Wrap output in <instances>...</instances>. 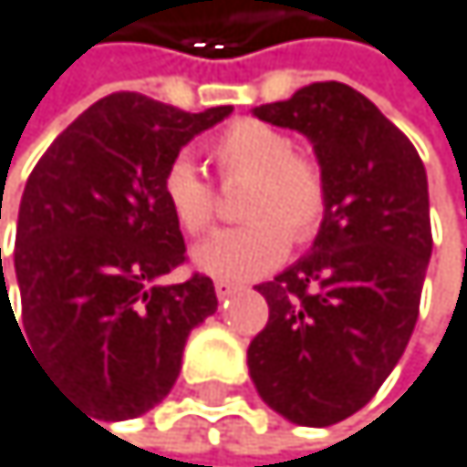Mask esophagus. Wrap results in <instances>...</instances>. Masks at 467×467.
<instances>
[{"label": "esophagus", "mask_w": 467, "mask_h": 467, "mask_svg": "<svg viewBox=\"0 0 467 467\" xmlns=\"http://www.w3.org/2000/svg\"><path fill=\"white\" fill-rule=\"evenodd\" d=\"M238 289H241V286H238V284H232V280H215V295H218L221 300L232 297Z\"/></svg>", "instance_id": "esophagus-1"}]
</instances>
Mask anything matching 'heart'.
<instances>
[{"label": "heart", "instance_id": "heart-1", "mask_svg": "<svg viewBox=\"0 0 467 467\" xmlns=\"http://www.w3.org/2000/svg\"><path fill=\"white\" fill-rule=\"evenodd\" d=\"M218 175L249 181L244 226L223 229L195 246L201 272L221 280H254L286 261L289 244H309L328 213L326 170L312 152L295 150V139L261 119H238L213 139ZM161 195L175 223L187 235H203L218 218L213 181L190 155H175L164 167Z\"/></svg>", "mask_w": 467, "mask_h": 467}]
</instances>
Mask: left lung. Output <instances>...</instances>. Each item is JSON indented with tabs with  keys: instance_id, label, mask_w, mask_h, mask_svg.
<instances>
[{
	"instance_id": "obj_1",
	"label": "left lung",
	"mask_w": 467,
	"mask_h": 467,
	"mask_svg": "<svg viewBox=\"0 0 467 467\" xmlns=\"http://www.w3.org/2000/svg\"><path fill=\"white\" fill-rule=\"evenodd\" d=\"M254 116L315 144L328 213L312 252L257 286L269 323L249 343V374L286 420L335 425L377 394L411 340L434 246L425 167L406 132L340 81Z\"/></svg>"
}]
</instances>
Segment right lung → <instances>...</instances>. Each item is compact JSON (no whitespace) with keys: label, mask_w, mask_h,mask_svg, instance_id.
<instances>
[{"label":"right lung","mask_w":467,"mask_h":467,"mask_svg":"<svg viewBox=\"0 0 467 467\" xmlns=\"http://www.w3.org/2000/svg\"><path fill=\"white\" fill-rule=\"evenodd\" d=\"M229 113V104L183 113L141 93L104 96L27 178L14 249L19 335L61 394L96 420L158 406L178 379L190 331L218 309L201 272L158 284L187 264L161 175L183 144ZM7 317L16 320L14 306Z\"/></svg>","instance_id":"right-lung-1"}]
</instances>
